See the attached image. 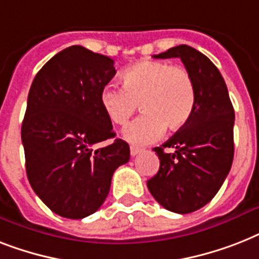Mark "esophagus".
Returning <instances> with one entry per match:
<instances>
[{"label":"esophagus","instance_id":"esophagus-1","mask_svg":"<svg viewBox=\"0 0 259 259\" xmlns=\"http://www.w3.org/2000/svg\"><path fill=\"white\" fill-rule=\"evenodd\" d=\"M141 149L140 148H136V146H130V154H132V157H134V155L140 154L141 153Z\"/></svg>","mask_w":259,"mask_h":259}]
</instances>
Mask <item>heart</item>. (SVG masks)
<instances>
[{"label":"heart","instance_id":"b5f03b06","mask_svg":"<svg viewBox=\"0 0 259 259\" xmlns=\"http://www.w3.org/2000/svg\"><path fill=\"white\" fill-rule=\"evenodd\" d=\"M138 104L144 114L126 126L123 138L148 145L165 127L178 130L188 123L195 105L194 82L182 66L145 60L121 73V88L105 85L100 92L101 109L114 125H125Z\"/></svg>","mask_w":259,"mask_h":259}]
</instances>
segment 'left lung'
Returning <instances> with one entry per match:
<instances>
[{"instance_id":"obj_1","label":"left lung","mask_w":259,"mask_h":259,"mask_svg":"<svg viewBox=\"0 0 259 259\" xmlns=\"http://www.w3.org/2000/svg\"><path fill=\"white\" fill-rule=\"evenodd\" d=\"M153 57L181 58L194 82L195 105L188 123L154 148L159 170L148 181V189L165 209L193 213L213 199L230 171L234 109L224 77L205 54L180 45Z\"/></svg>"}]
</instances>
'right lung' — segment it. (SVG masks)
<instances>
[{"label": "right lung", "mask_w": 259, "mask_h": 259, "mask_svg": "<svg viewBox=\"0 0 259 259\" xmlns=\"http://www.w3.org/2000/svg\"><path fill=\"white\" fill-rule=\"evenodd\" d=\"M115 74L114 61L83 46L66 48L37 73L27 96L21 140L26 176L53 213L81 220L100 209L118 166L129 161L125 141L100 105V92Z\"/></svg>", "instance_id": "obj_1"}]
</instances>
